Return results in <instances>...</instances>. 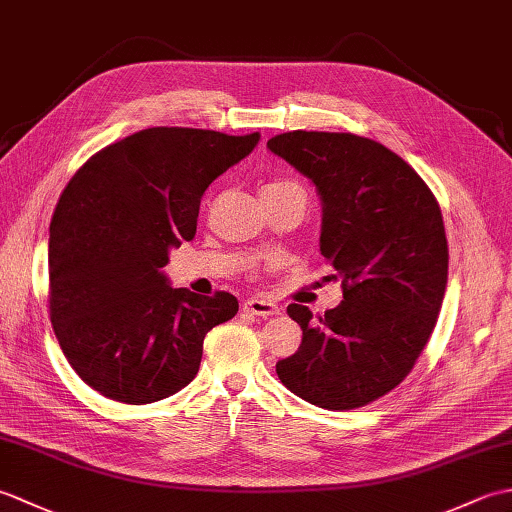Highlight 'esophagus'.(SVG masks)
I'll list each match as a JSON object with an SVG mask.
<instances>
[{
    "label": "esophagus",
    "mask_w": 512,
    "mask_h": 512,
    "mask_svg": "<svg viewBox=\"0 0 512 512\" xmlns=\"http://www.w3.org/2000/svg\"><path fill=\"white\" fill-rule=\"evenodd\" d=\"M242 308L250 314H257V317H275L279 314V306L273 301H266V299H257V297H250L242 303Z\"/></svg>",
    "instance_id": "obj_1"
}]
</instances>
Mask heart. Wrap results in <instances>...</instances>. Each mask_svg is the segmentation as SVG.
<instances>
[{
  "label": "heart",
  "mask_w": 512,
  "mask_h": 512,
  "mask_svg": "<svg viewBox=\"0 0 512 512\" xmlns=\"http://www.w3.org/2000/svg\"><path fill=\"white\" fill-rule=\"evenodd\" d=\"M279 184H295V182H273V184H268V187H279Z\"/></svg>",
  "instance_id": "heart-1"
}]
</instances>
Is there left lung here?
<instances>
[{
	"mask_svg": "<svg viewBox=\"0 0 512 512\" xmlns=\"http://www.w3.org/2000/svg\"><path fill=\"white\" fill-rule=\"evenodd\" d=\"M268 149L321 198V255L343 279V301L319 319L299 303V350L277 363L292 394L343 411L400 385L436 328L449 246L438 200L394 151L332 132H288Z\"/></svg>",
	"mask_w": 512,
	"mask_h": 512,
	"instance_id": "1",
	"label": "left lung"
}]
</instances>
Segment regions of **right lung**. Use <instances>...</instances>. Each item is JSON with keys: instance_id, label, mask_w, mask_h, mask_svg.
Listing matches in <instances>:
<instances>
[{"instance_id": "1", "label": "right lung", "mask_w": 512, "mask_h": 512, "mask_svg": "<svg viewBox=\"0 0 512 512\" xmlns=\"http://www.w3.org/2000/svg\"><path fill=\"white\" fill-rule=\"evenodd\" d=\"M259 134L149 127L74 173L50 222V321L72 369L99 394L147 405L187 387L204 336L237 314L228 292L171 288L160 268L198 228L209 184Z\"/></svg>"}]
</instances>
